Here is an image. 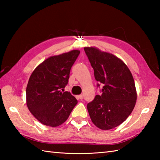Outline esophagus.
<instances>
[{
    "label": "esophagus",
    "instance_id": "esophagus-1",
    "mask_svg": "<svg viewBox=\"0 0 160 160\" xmlns=\"http://www.w3.org/2000/svg\"><path fill=\"white\" fill-rule=\"evenodd\" d=\"M78 98H79V99L81 100H82L83 99V96H82V95H79V96H78Z\"/></svg>",
    "mask_w": 160,
    "mask_h": 160
}]
</instances>
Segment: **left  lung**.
Instances as JSON below:
<instances>
[{"instance_id":"8db88e82","label":"left lung","mask_w":160,"mask_h":160,"mask_svg":"<svg viewBox=\"0 0 160 160\" xmlns=\"http://www.w3.org/2000/svg\"><path fill=\"white\" fill-rule=\"evenodd\" d=\"M84 49L95 78L104 85L102 93L87 104V110L98 128L109 130L121 124L133 110L137 100L133 77L127 64L113 54L96 47Z\"/></svg>"}]
</instances>
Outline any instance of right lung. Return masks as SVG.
Returning a JSON list of instances; mask_svg holds the SVG:
<instances>
[{
  "label": "right lung",
  "mask_w": 160,
  "mask_h": 160,
  "mask_svg": "<svg viewBox=\"0 0 160 160\" xmlns=\"http://www.w3.org/2000/svg\"><path fill=\"white\" fill-rule=\"evenodd\" d=\"M80 54L72 50L51 56L36 67L26 89L29 111L44 125L56 127L69 118L78 101L69 92H62L68 83L71 68Z\"/></svg>",
  "instance_id": "obj_1"
}]
</instances>
